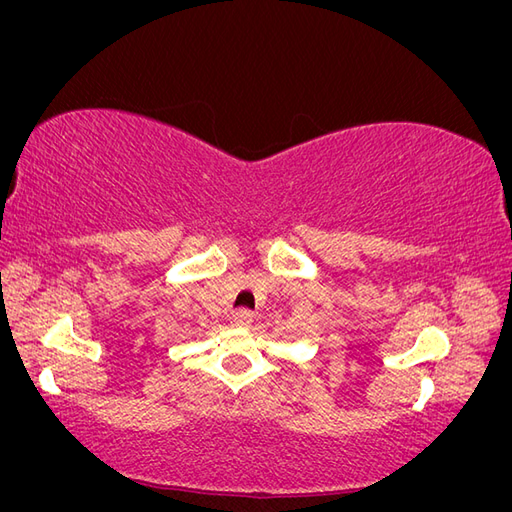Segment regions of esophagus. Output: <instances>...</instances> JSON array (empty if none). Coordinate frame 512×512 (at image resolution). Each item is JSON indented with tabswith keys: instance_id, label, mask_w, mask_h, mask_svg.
I'll return each mask as SVG.
<instances>
[{
	"instance_id": "1",
	"label": "esophagus",
	"mask_w": 512,
	"mask_h": 512,
	"mask_svg": "<svg viewBox=\"0 0 512 512\" xmlns=\"http://www.w3.org/2000/svg\"><path fill=\"white\" fill-rule=\"evenodd\" d=\"M232 322H235V327L250 329L252 324H254V314L247 312V309H239V312L235 314V318H232Z\"/></svg>"
}]
</instances>
